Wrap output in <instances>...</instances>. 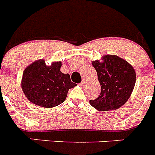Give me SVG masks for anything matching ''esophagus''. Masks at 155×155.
Returning <instances> with one entry per match:
<instances>
[{
	"mask_svg": "<svg viewBox=\"0 0 155 155\" xmlns=\"http://www.w3.org/2000/svg\"><path fill=\"white\" fill-rule=\"evenodd\" d=\"M85 83H86V80L85 79H83L81 82V83H80V86H81V87H83V86L85 85Z\"/></svg>",
	"mask_w": 155,
	"mask_h": 155,
	"instance_id": "obj_1",
	"label": "esophagus"
}]
</instances>
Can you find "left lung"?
I'll use <instances>...</instances> for the list:
<instances>
[{
    "mask_svg": "<svg viewBox=\"0 0 155 155\" xmlns=\"http://www.w3.org/2000/svg\"><path fill=\"white\" fill-rule=\"evenodd\" d=\"M101 84L97 98L90 101L100 111L118 109L128 101L136 83V72L129 62L116 55H104L102 61H92Z\"/></svg>",
    "mask_w": 155,
    "mask_h": 155,
    "instance_id": "obj_1",
    "label": "left lung"
}]
</instances>
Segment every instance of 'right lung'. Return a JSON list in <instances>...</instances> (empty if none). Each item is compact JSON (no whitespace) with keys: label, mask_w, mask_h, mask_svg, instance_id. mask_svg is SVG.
<instances>
[{"label":"right lung","mask_w":155,"mask_h":155,"mask_svg":"<svg viewBox=\"0 0 155 155\" xmlns=\"http://www.w3.org/2000/svg\"><path fill=\"white\" fill-rule=\"evenodd\" d=\"M61 61L53 62L50 66L40 59L29 64L24 70L21 89L28 100L43 107H53L63 103L72 83L69 74L60 71Z\"/></svg>","instance_id":"add662e5"}]
</instances>
